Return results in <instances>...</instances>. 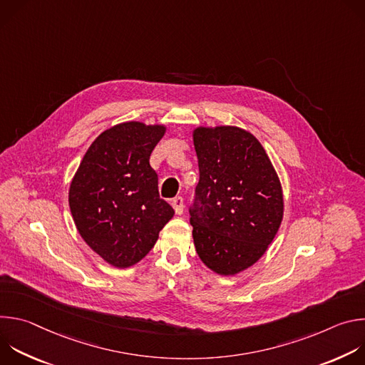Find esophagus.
Wrapping results in <instances>:
<instances>
[{
  "label": "esophagus",
  "mask_w": 365,
  "mask_h": 365,
  "mask_svg": "<svg viewBox=\"0 0 365 365\" xmlns=\"http://www.w3.org/2000/svg\"><path fill=\"white\" fill-rule=\"evenodd\" d=\"M172 206L173 210L178 215H182L183 211H185V202H183V197L182 196H176L175 199H172Z\"/></svg>",
  "instance_id": "esophagus-1"
}]
</instances>
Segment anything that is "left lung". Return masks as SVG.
Listing matches in <instances>:
<instances>
[{
  "label": "left lung",
  "instance_id": "8db88e82",
  "mask_svg": "<svg viewBox=\"0 0 365 365\" xmlns=\"http://www.w3.org/2000/svg\"><path fill=\"white\" fill-rule=\"evenodd\" d=\"M199 183L189 206L192 235L206 267L234 276L262 257L283 218L277 173L258 140L237 127L196 128Z\"/></svg>",
  "mask_w": 365,
  "mask_h": 365
}]
</instances>
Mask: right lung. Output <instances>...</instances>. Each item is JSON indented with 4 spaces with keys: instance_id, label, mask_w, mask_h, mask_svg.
<instances>
[{
    "instance_id": "right-lung-1",
    "label": "right lung",
    "mask_w": 365,
    "mask_h": 365,
    "mask_svg": "<svg viewBox=\"0 0 365 365\" xmlns=\"http://www.w3.org/2000/svg\"><path fill=\"white\" fill-rule=\"evenodd\" d=\"M165 131L137 121L103 131L71 183L69 206L81 237L114 267L138 263L175 214L160 197L158 173L150 166Z\"/></svg>"
}]
</instances>
